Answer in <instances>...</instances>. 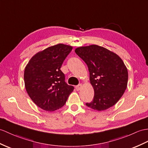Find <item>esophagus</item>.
Instances as JSON below:
<instances>
[{
  "label": "esophagus",
  "instance_id": "esophagus-1",
  "mask_svg": "<svg viewBox=\"0 0 148 148\" xmlns=\"http://www.w3.org/2000/svg\"><path fill=\"white\" fill-rule=\"evenodd\" d=\"M82 84H78L77 86H75V89H76V90L77 91H79L80 90H81V88H82Z\"/></svg>",
  "mask_w": 148,
  "mask_h": 148
}]
</instances>
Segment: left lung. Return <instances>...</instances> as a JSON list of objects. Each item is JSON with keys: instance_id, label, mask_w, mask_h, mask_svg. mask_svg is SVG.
Instances as JSON below:
<instances>
[{"instance_id": "1", "label": "left lung", "mask_w": 148, "mask_h": 148, "mask_svg": "<svg viewBox=\"0 0 148 148\" xmlns=\"http://www.w3.org/2000/svg\"><path fill=\"white\" fill-rule=\"evenodd\" d=\"M75 52L88 66L95 91L92 101L86 105L103 111L115 105L127 86L128 72L121 58L97 45L77 48Z\"/></svg>"}]
</instances>
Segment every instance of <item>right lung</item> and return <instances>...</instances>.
<instances>
[{
  "mask_svg": "<svg viewBox=\"0 0 148 148\" xmlns=\"http://www.w3.org/2000/svg\"><path fill=\"white\" fill-rule=\"evenodd\" d=\"M73 47L64 44L50 47L35 54L25 67L26 90L35 103L44 110L54 111L66 103L74 86L65 82L60 70Z\"/></svg>",
  "mask_w": 148,
  "mask_h": 148,
  "instance_id": "add662e5",
  "label": "right lung"
}]
</instances>
